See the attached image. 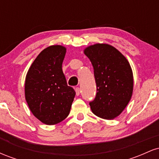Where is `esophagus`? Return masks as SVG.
I'll list each match as a JSON object with an SVG mask.
<instances>
[{
  "mask_svg": "<svg viewBox=\"0 0 159 159\" xmlns=\"http://www.w3.org/2000/svg\"><path fill=\"white\" fill-rule=\"evenodd\" d=\"M75 93L77 96H79L80 95V88L79 87H76L75 88Z\"/></svg>",
  "mask_w": 159,
  "mask_h": 159,
  "instance_id": "obj_1",
  "label": "esophagus"
}]
</instances>
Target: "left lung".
I'll use <instances>...</instances> for the list:
<instances>
[{
    "mask_svg": "<svg viewBox=\"0 0 159 159\" xmlns=\"http://www.w3.org/2000/svg\"><path fill=\"white\" fill-rule=\"evenodd\" d=\"M85 55L93 66L97 93L90 106L95 115L114 119L132 98L133 73L129 61L112 45L95 44L86 48Z\"/></svg>",
    "mask_w": 159,
    "mask_h": 159,
    "instance_id": "obj_1",
    "label": "left lung"
}]
</instances>
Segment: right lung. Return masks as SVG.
<instances>
[{
  "mask_svg": "<svg viewBox=\"0 0 159 159\" xmlns=\"http://www.w3.org/2000/svg\"><path fill=\"white\" fill-rule=\"evenodd\" d=\"M66 48L51 45L33 62L25 78V99L42 123L54 125L68 116L75 91L67 85L62 69Z\"/></svg>",
  "mask_w": 159,
  "mask_h": 159,
  "instance_id": "1",
  "label": "right lung"
}]
</instances>
